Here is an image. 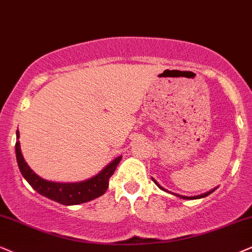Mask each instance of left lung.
<instances>
[{"label":"left lung","instance_id":"1","mask_svg":"<svg viewBox=\"0 0 252 252\" xmlns=\"http://www.w3.org/2000/svg\"><path fill=\"white\" fill-rule=\"evenodd\" d=\"M152 180H153V182L155 183V185L158 186V187H159L160 189H162V190H164V191H167V192H170V191H168L167 190V189H164L163 187H161V186L159 185V183H158L157 181H155V180L152 178ZM216 190V188H214V189H212V190H209V191H207V192H204V194H201V195H197V196H183V195H179V194H174V192H170V194H173V195H175V196H178V197H180V198H183V200H197V198H203V197H206V196H208V195L209 194H212L213 191H215Z\"/></svg>","mask_w":252,"mask_h":252}]
</instances>
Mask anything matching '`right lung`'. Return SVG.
<instances>
[{
  "label": "right lung",
  "instance_id": "right-lung-1",
  "mask_svg": "<svg viewBox=\"0 0 252 252\" xmlns=\"http://www.w3.org/2000/svg\"><path fill=\"white\" fill-rule=\"evenodd\" d=\"M16 139L17 141L15 145L16 160L23 178L40 195L61 204H64V206H76V204L85 203V202L101 196L107 190L108 180L113 175L118 163L121 160V157L116 158L104 169H101V172H99L97 175L92 176L91 179L84 180V181L72 183L52 182L42 179L28 166L21 152L20 141H18L20 132L18 131L16 132Z\"/></svg>",
  "mask_w": 252,
  "mask_h": 252
}]
</instances>
